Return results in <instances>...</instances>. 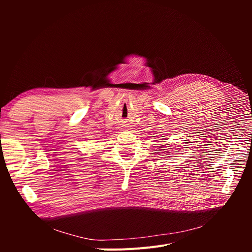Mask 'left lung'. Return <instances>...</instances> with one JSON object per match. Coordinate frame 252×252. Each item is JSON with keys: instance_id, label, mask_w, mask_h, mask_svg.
Segmentation results:
<instances>
[{"instance_id": "8db88e82", "label": "left lung", "mask_w": 252, "mask_h": 252, "mask_svg": "<svg viewBox=\"0 0 252 252\" xmlns=\"http://www.w3.org/2000/svg\"><path fill=\"white\" fill-rule=\"evenodd\" d=\"M163 146H164V145H163ZM161 148H162V146H161ZM165 154H167V152H165Z\"/></svg>"}]
</instances>
